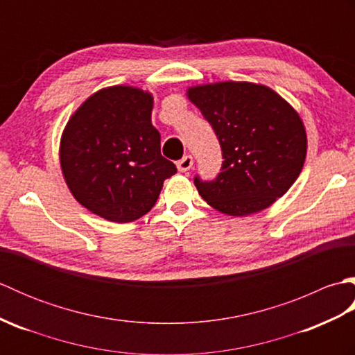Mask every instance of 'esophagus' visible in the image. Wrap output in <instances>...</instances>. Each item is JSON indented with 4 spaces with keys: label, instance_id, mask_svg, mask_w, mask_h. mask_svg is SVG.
Wrapping results in <instances>:
<instances>
[{
    "label": "esophagus",
    "instance_id": "esophagus-1",
    "mask_svg": "<svg viewBox=\"0 0 355 355\" xmlns=\"http://www.w3.org/2000/svg\"><path fill=\"white\" fill-rule=\"evenodd\" d=\"M193 166V158L191 155H184L182 160L177 162V168L180 172H187Z\"/></svg>",
    "mask_w": 355,
    "mask_h": 355
}]
</instances>
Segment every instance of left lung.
<instances>
[{"label": "left lung", "instance_id": "left-lung-1", "mask_svg": "<svg viewBox=\"0 0 355 355\" xmlns=\"http://www.w3.org/2000/svg\"><path fill=\"white\" fill-rule=\"evenodd\" d=\"M187 96L214 128L224 158L214 180L193 178L202 200L223 214L245 216L281 198L306 155L297 112L273 89L250 82L193 87Z\"/></svg>", "mask_w": 355, "mask_h": 355}]
</instances>
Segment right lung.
<instances>
[{"mask_svg": "<svg viewBox=\"0 0 355 355\" xmlns=\"http://www.w3.org/2000/svg\"><path fill=\"white\" fill-rule=\"evenodd\" d=\"M153 96L132 87L105 88L87 99L67 123L61 166L82 206L112 223L148 214L175 164L160 153L150 123Z\"/></svg>", "mask_w": 355, "mask_h": 355, "instance_id": "right-lung-1", "label": "right lung"}]
</instances>
